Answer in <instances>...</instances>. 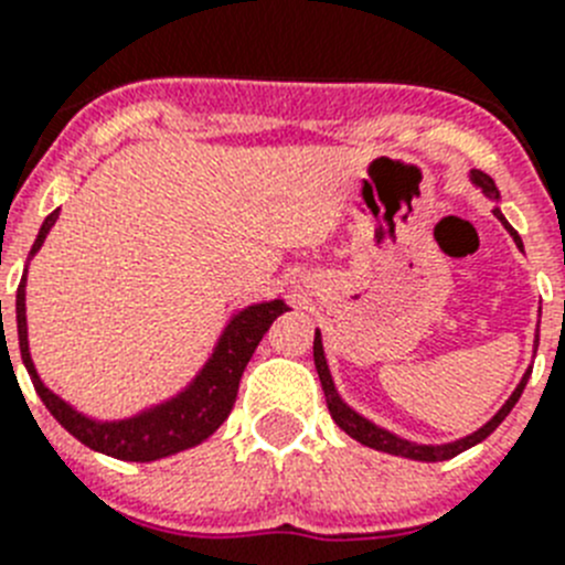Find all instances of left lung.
I'll return each mask as SVG.
<instances>
[{
  "instance_id": "1",
  "label": "left lung",
  "mask_w": 565,
  "mask_h": 565,
  "mask_svg": "<svg viewBox=\"0 0 565 565\" xmlns=\"http://www.w3.org/2000/svg\"><path fill=\"white\" fill-rule=\"evenodd\" d=\"M472 181H476L478 186H481L483 192L489 194V198H495V201H498L495 181H492L489 174L472 172ZM495 214H498V221H501L503 226H507V232L512 234V239H515V243H518V248H521V252H523V243H521V237H518L515 228H512L507 221H503V214L498 212V209H495ZM535 344H537V337H535ZM313 364H317L319 382H322V391H326V402H328V411H331V418L339 424V427H342L344 433H348V436L356 438V441L364 444V447H371V450L391 452V456H402V458H413V461H447V458H456L458 452L469 450V447H476L478 441H483V438H487L489 433L495 430L498 424H501L503 418L509 416V411L515 407V402H518V398H521L523 387H526V382H529V373H532V371L523 373V379H521V384H518V387H515V393H512V396L507 398V404H503V407L495 413V416H492L487 424H483L481 430H476V433H472V436L461 438V441L438 444V447H433V444H413V441H407V438H398V436H393V433L382 430V427H376V424H373V422H367V418H364V416H359L356 411H351V407H348V404H344L342 398H339L337 387H333L331 371H328L326 351H322V337H319V331H317V337H313Z\"/></svg>"
}]
</instances>
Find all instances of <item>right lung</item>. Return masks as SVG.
I'll return each mask as SVG.
<instances>
[{
    "instance_id": "obj_1",
    "label": "right lung",
    "mask_w": 565,
    "mask_h": 565,
    "mask_svg": "<svg viewBox=\"0 0 565 565\" xmlns=\"http://www.w3.org/2000/svg\"><path fill=\"white\" fill-rule=\"evenodd\" d=\"M58 221V209L44 217L39 237L30 248V257L42 248L44 237ZM24 279H28V268L22 274L17 291V328H19V351H22V362L28 367L33 387H36L39 398L44 402L53 418L62 424L70 436H76L84 447L89 450L104 452V456L121 458V461H158V458L174 456V452L189 450L194 444L206 441L217 427L228 418L237 398L239 376L246 371L248 359H252L254 348L259 344L263 333L271 328L274 319L282 311H288L282 299H271V302H259V306H248L237 313L223 331L221 342L214 348L212 359L203 364V371L194 376L186 391L178 393L169 402L149 407V411L138 413L132 418H121V422H96L87 418L84 413L73 411L64 398L47 391L44 382L39 379L33 359H30L28 348V317H24ZM2 306V302H0Z\"/></svg>"
}]
</instances>
